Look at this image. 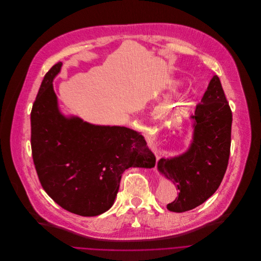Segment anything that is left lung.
Segmentation results:
<instances>
[{
  "label": "left lung",
  "mask_w": 261,
  "mask_h": 261,
  "mask_svg": "<svg viewBox=\"0 0 261 261\" xmlns=\"http://www.w3.org/2000/svg\"><path fill=\"white\" fill-rule=\"evenodd\" d=\"M191 118L194 134L189 150L178 158L159 162V170L180 191L167 206L177 213L192 210L212 196L227 169L232 115L218 76L210 81Z\"/></svg>",
  "instance_id": "left-lung-1"
}]
</instances>
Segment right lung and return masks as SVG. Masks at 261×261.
Listing matches in <instances>:
<instances>
[{
	"label": "right lung",
	"mask_w": 261,
	"mask_h": 261,
	"mask_svg": "<svg viewBox=\"0 0 261 261\" xmlns=\"http://www.w3.org/2000/svg\"><path fill=\"white\" fill-rule=\"evenodd\" d=\"M61 67L60 62L46 73L33 103V161L43 189L63 209L97 216L112 206L123 172L152 154L133 129L65 118L52 86Z\"/></svg>",
	"instance_id": "add662e5"
}]
</instances>
